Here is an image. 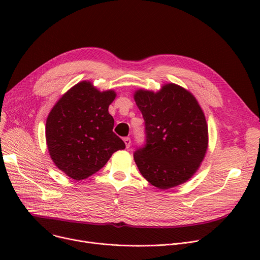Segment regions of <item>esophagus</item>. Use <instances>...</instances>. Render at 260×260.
Listing matches in <instances>:
<instances>
[{"instance_id": "1", "label": "esophagus", "mask_w": 260, "mask_h": 260, "mask_svg": "<svg viewBox=\"0 0 260 260\" xmlns=\"http://www.w3.org/2000/svg\"><path fill=\"white\" fill-rule=\"evenodd\" d=\"M123 140H124V143H125V146H126V148H128V147L131 146V138L126 137V138H124V139H123Z\"/></svg>"}]
</instances>
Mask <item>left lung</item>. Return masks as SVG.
Wrapping results in <instances>:
<instances>
[{"instance_id":"8db88e82","label":"left lung","mask_w":260,"mask_h":260,"mask_svg":"<svg viewBox=\"0 0 260 260\" xmlns=\"http://www.w3.org/2000/svg\"><path fill=\"white\" fill-rule=\"evenodd\" d=\"M134 99L145 121L146 145L135 152L141 175L159 189L178 186L199 170L209 147L206 116L195 95L166 83L158 91L136 89Z\"/></svg>"}]
</instances>
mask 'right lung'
<instances>
[{"instance_id":"right-lung-1","label":"right lung","mask_w":260,"mask_h":260,"mask_svg":"<svg viewBox=\"0 0 260 260\" xmlns=\"http://www.w3.org/2000/svg\"><path fill=\"white\" fill-rule=\"evenodd\" d=\"M117 93L100 91L90 81H81L53 105L46 119L45 138L52 162L70 178L80 181L102 169L125 144L113 132L108 113Z\"/></svg>"}]
</instances>
